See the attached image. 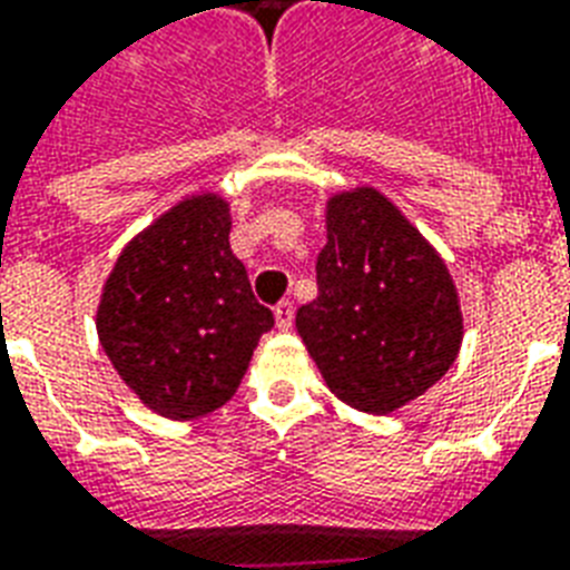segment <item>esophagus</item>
Wrapping results in <instances>:
<instances>
[{"mask_svg":"<svg viewBox=\"0 0 570 570\" xmlns=\"http://www.w3.org/2000/svg\"><path fill=\"white\" fill-rule=\"evenodd\" d=\"M275 323L277 328H293V302H281L275 307Z\"/></svg>","mask_w":570,"mask_h":570,"instance_id":"obj_1","label":"esophagus"}]
</instances>
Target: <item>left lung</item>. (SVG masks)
<instances>
[{
	"instance_id": "1",
	"label": "left lung",
	"mask_w": 570,
	"mask_h": 570,
	"mask_svg": "<svg viewBox=\"0 0 570 570\" xmlns=\"http://www.w3.org/2000/svg\"><path fill=\"white\" fill-rule=\"evenodd\" d=\"M320 295L295 328L346 406L389 415L449 373L463 343L458 286L440 250L371 185L325 199Z\"/></svg>"
}]
</instances>
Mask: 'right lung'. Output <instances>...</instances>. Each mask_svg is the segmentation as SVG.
<instances>
[{"label": "right lung", "mask_w": 570, "mask_h": 570, "mask_svg": "<svg viewBox=\"0 0 570 570\" xmlns=\"http://www.w3.org/2000/svg\"><path fill=\"white\" fill-rule=\"evenodd\" d=\"M233 215L215 190L169 206L121 247L95 328L142 406L169 421L215 412L236 394L275 325L229 247Z\"/></svg>", "instance_id": "right-lung-1"}]
</instances>
